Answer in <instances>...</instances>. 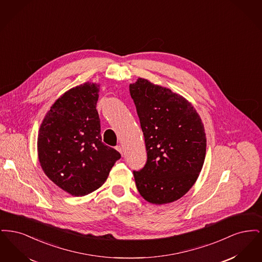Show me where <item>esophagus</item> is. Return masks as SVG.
<instances>
[{"label": "esophagus", "instance_id": "esophagus-1", "mask_svg": "<svg viewBox=\"0 0 262 262\" xmlns=\"http://www.w3.org/2000/svg\"><path fill=\"white\" fill-rule=\"evenodd\" d=\"M116 149L118 150L122 155H124V148H123V146L117 145V146H116Z\"/></svg>", "mask_w": 262, "mask_h": 262}]
</instances>
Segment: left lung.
Instances as JSON below:
<instances>
[{"instance_id":"1","label":"left lung","mask_w":262,"mask_h":262,"mask_svg":"<svg viewBox=\"0 0 262 262\" xmlns=\"http://www.w3.org/2000/svg\"><path fill=\"white\" fill-rule=\"evenodd\" d=\"M147 151L134 171L137 190L152 204L180 200L196 182L206 153L204 125L190 102L169 88L138 78L129 84Z\"/></svg>"}]
</instances>
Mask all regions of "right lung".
<instances>
[{
    "mask_svg": "<svg viewBox=\"0 0 262 262\" xmlns=\"http://www.w3.org/2000/svg\"><path fill=\"white\" fill-rule=\"evenodd\" d=\"M99 84L85 82L55 101L40 125L39 162L51 181L74 196H84L107 180L121 154L101 138L96 110Z\"/></svg>",
    "mask_w": 262,
    "mask_h": 262,
    "instance_id": "right-lung-1",
    "label": "right lung"
}]
</instances>
